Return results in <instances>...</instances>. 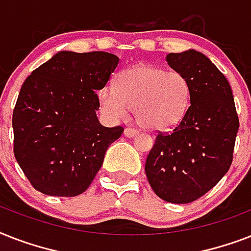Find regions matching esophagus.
<instances>
[{
    "mask_svg": "<svg viewBox=\"0 0 251 251\" xmlns=\"http://www.w3.org/2000/svg\"><path fill=\"white\" fill-rule=\"evenodd\" d=\"M124 134H125V135L127 138H133V137H135V135H137V134H138V130L133 129V127H126L125 131H124Z\"/></svg>",
    "mask_w": 251,
    "mask_h": 251,
    "instance_id": "esophagus-1",
    "label": "esophagus"
}]
</instances>
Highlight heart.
I'll list each match as a JSON object with an SVG mask.
<instances>
[{"label":"heart","instance_id":"obj_1","mask_svg":"<svg viewBox=\"0 0 251 251\" xmlns=\"http://www.w3.org/2000/svg\"><path fill=\"white\" fill-rule=\"evenodd\" d=\"M191 86L183 74L153 65H137L118 75L116 86L99 92L102 112L121 120L133 109L143 129L167 131L178 125L190 105Z\"/></svg>","mask_w":251,"mask_h":251}]
</instances>
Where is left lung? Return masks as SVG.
Masks as SVG:
<instances>
[{"label":"left lung","instance_id":"8db88e82","mask_svg":"<svg viewBox=\"0 0 251 251\" xmlns=\"http://www.w3.org/2000/svg\"><path fill=\"white\" fill-rule=\"evenodd\" d=\"M167 62L186 76L190 105L171 133H159L146 160L155 194L169 203H190L211 190L233 160L238 116L229 82L203 53H169Z\"/></svg>","mask_w":251,"mask_h":251}]
</instances>
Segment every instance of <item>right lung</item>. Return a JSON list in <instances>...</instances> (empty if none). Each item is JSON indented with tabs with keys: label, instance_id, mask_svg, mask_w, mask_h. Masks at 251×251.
<instances>
[{
	"label": "right lung",
	"instance_id": "right-lung-1",
	"mask_svg": "<svg viewBox=\"0 0 251 251\" xmlns=\"http://www.w3.org/2000/svg\"><path fill=\"white\" fill-rule=\"evenodd\" d=\"M106 52L62 50L33 70L13 112L14 155L36 190L75 197L88 189L122 126L98 120L96 91L118 65Z\"/></svg>",
	"mask_w": 251,
	"mask_h": 251
}]
</instances>
